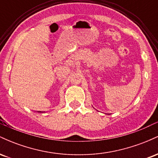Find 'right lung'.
<instances>
[{
  "instance_id": "1",
  "label": "right lung",
  "mask_w": 158,
  "mask_h": 158,
  "mask_svg": "<svg viewBox=\"0 0 158 158\" xmlns=\"http://www.w3.org/2000/svg\"><path fill=\"white\" fill-rule=\"evenodd\" d=\"M39 113H42V112H41V111H39Z\"/></svg>"
}]
</instances>
